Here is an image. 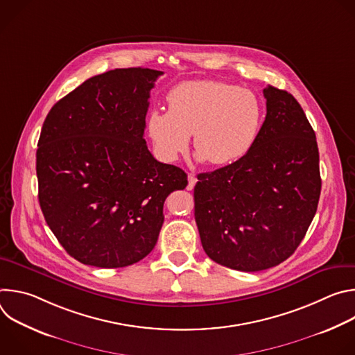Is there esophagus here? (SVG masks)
<instances>
[{
  "mask_svg": "<svg viewBox=\"0 0 355 355\" xmlns=\"http://www.w3.org/2000/svg\"><path fill=\"white\" fill-rule=\"evenodd\" d=\"M196 184V177L193 174H188V189H192Z\"/></svg>",
  "mask_w": 355,
  "mask_h": 355,
  "instance_id": "obj_1",
  "label": "esophagus"
}]
</instances>
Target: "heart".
I'll return each instance as SVG.
<instances>
[{
	"instance_id": "b5f03b06",
	"label": "heart",
	"mask_w": 355,
	"mask_h": 355,
	"mask_svg": "<svg viewBox=\"0 0 355 355\" xmlns=\"http://www.w3.org/2000/svg\"><path fill=\"white\" fill-rule=\"evenodd\" d=\"M168 111L153 110L147 132L156 155L175 162L193 139L196 159L223 167L243 159L264 123L260 96L247 88L211 80L185 81L167 94Z\"/></svg>"
}]
</instances>
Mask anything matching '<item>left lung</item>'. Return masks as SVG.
<instances>
[{
    "instance_id": "left-lung-1",
    "label": "left lung",
    "mask_w": 355,
    "mask_h": 355,
    "mask_svg": "<svg viewBox=\"0 0 355 355\" xmlns=\"http://www.w3.org/2000/svg\"><path fill=\"white\" fill-rule=\"evenodd\" d=\"M260 136L239 162L198 174L195 222L211 260L256 272L293 254L322 189L316 135L292 94L264 88Z\"/></svg>"
}]
</instances>
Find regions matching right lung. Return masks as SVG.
I'll return each instance as SVG.
<instances>
[{"label":"right lung","mask_w":355,"mask_h":355,"mask_svg":"<svg viewBox=\"0 0 355 355\" xmlns=\"http://www.w3.org/2000/svg\"><path fill=\"white\" fill-rule=\"evenodd\" d=\"M163 71L94 76L47 114L36 150L39 204L59 243L85 266L143 260L162 230L166 198L188 184L143 139L150 91Z\"/></svg>","instance_id":"add662e5"}]
</instances>
